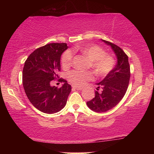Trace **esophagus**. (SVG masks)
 I'll list each match as a JSON object with an SVG mask.
<instances>
[{"label":"esophagus","mask_w":154,"mask_h":154,"mask_svg":"<svg viewBox=\"0 0 154 154\" xmlns=\"http://www.w3.org/2000/svg\"><path fill=\"white\" fill-rule=\"evenodd\" d=\"M72 88L73 89H75L77 90H83V87H81V86H76V85H73Z\"/></svg>","instance_id":"obj_1"}]
</instances>
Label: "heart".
Instances as JSON below:
<instances>
[{
	"label": "heart",
	"mask_w": 154,
	"mask_h": 154,
	"mask_svg": "<svg viewBox=\"0 0 154 154\" xmlns=\"http://www.w3.org/2000/svg\"><path fill=\"white\" fill-rule=\"evenodd\" d=\"M90 60L89 66L94 72L100 77H104L113 70L115 66V60L112 56L106 54L104 50L95 45H85L76 49ZM73 52L67 50L62 56V65L64 69H67L72 64ZM69 81L76 85H83L87 81L93 79V73L91 71H81L73 70L67 75Z\"/></svg>",
	"instance_id": "b5f03b06"
}]
</instances>
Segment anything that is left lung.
I'll return each instance as SVG.
<instances>
[{"label": "left lung", "mask_w": 154, "mask_h": 154, "mask_svg": "<svg viewBox=\"0 0 154 154\" xmlns=\"http://www.w3.org/2000/svg\"><path fill=\"white\" fill-rule=\"evenodd\" d=\"M106 45L111 46L117 57V64L112 71L100 83H97L95 97L87 105L95 112H106L116 106L125 95L129 85L130 69L128 57L119 46L111 42L102 40Z\"/></svg>", "instance_id": "left-lung-1"}]
</instances>
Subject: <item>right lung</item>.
Segmentation results:
<instances>
[{
    "label": "right lung",
    "mask_w": 154,
    "mask_h": 154,
    "mask_svg": "<svg viewBox=\"0 0 154 154\" xmlns=\"http://www.w3.org/2000/svg\"><path fill=\"white\" fill-rule=\"evenodd\" d=\"M68 48L66 43H50L34 50L24 63L22 83L27 97L37 109L45 113H54L66 104L71 91L66 80L60 88L50 85L59 79L61 55Z\"/></svg>",
    "instance_id": "right-lung-1"
}]
</instances>
